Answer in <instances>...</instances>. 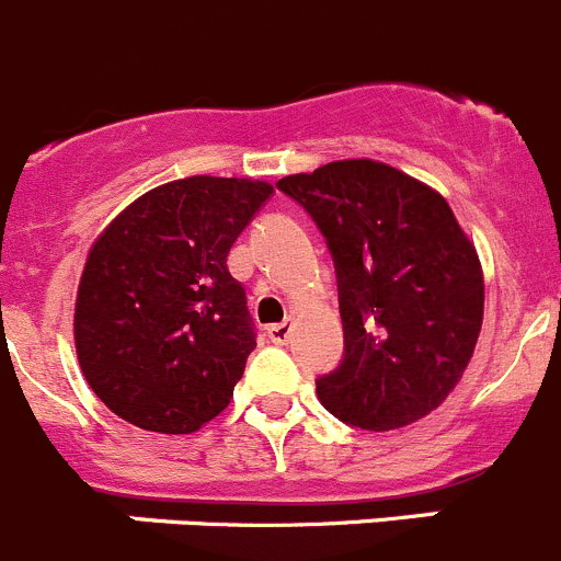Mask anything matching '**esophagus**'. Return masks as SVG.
Listing matches in <instances>:
<instances>
[{
    "label": "esophagus",
    "instance_id": "esophagus-1",
    "mask_svg": "<svg viewBox=\"0 0 561 561\" xmlns=\"http://www.w3.org/2000/svg\"><path fill=\"white\" fill-rule=\"evenodd\" d=\"M266 335H270L272 344H277V346L289 344V339H291V322L270 324V328H266Z\"/></svg>",
    "mask_w": 561,
    "mask_h": 561
}]
</instances>
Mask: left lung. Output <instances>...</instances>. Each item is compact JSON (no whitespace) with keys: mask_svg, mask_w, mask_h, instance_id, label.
Returning a JSON list of instances; mask_svg holds the SVG:
<instances>
[{"mask_svg":"<svg viewBox=\"0 0 561 561\" xmlns=\"http://www.w3.org/2000/svg\"><path fill=\"white\" fill-rule=\"evenodd\" d=\"M277 190L322 231L339 280L344 355L317 377L339 421L386 432L444 404L482 330L479 255L444 195L391 164L330 162Z\"/></svg>","mask_w":561,"mask_h":561,"instance_id":"obj_1","label":"left lung"}]
</instances>
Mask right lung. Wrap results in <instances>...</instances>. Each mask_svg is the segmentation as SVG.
Here are the masks:
<instances>
[{
  "label": "right lung",
  "instance_id": "right-lung-1",
  "mask_svg": "<svg viewBox=\"0 0 561 561\" xmlns=\"http://www.w3.org/2000/svg\"><path fill=\"white\" fill-rule=\"evenodd\" d=\"M270 195V184L250 179L170 181L95 239L73 339L84 380L112 413L186 435L228 408L255 350L228 253Z\"/></svg>",
  "mask_w": 561,
  "mask_h": 561
}]
</instances>
